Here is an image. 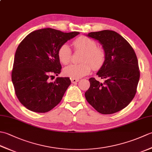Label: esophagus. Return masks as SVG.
<instances>
[{
  "label": "esophagus",
  "mask_w": 152,
  "mask_h": 152,
  "mask_svg": "<svg viewBox=\"0 0 152 152\" xmlns=\"http://www.w3.org/2000/svg\"><path fill=\"white\" fill-rule=\"evenodd\" d=\"M78 81H79V79H78V78H72V79H71V82H72V83H76Z\"/></svg>",
  "instance_id": "esophagus-1"
}]
</instances>
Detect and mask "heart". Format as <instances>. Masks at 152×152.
<instances>
[{
    "instance_id": "heart-1",
    "label": "heart",
    "mask_w": 152,
    "mask_h": 152,
    "mask_svg": "<svg viewBox=\"0 0 152 152\" xmlns=\"http://www.w3.org/2000/svg\"><path fill=\"white\" fill-rule=\"evenodd\" d=\"M76 51L83 52L80 64H72L63 70L64 74L71 78H80L88 74L91 70H98L105 61V52L102 48L97 47L95 40L86 37H80L73 42ZM72 51L66 44L62 45L58 51V57L62 63L66 64L70 62ZM92 66H91V65Z\"/></svg>"
}]
</instances>
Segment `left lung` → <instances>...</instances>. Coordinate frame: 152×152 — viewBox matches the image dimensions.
I'll list each match as a JSON object with an SVG mask.
<instances>
[{
    "instance_id": "1",
    "label": "left lung",
    "mask_w": 152,
    "mask_h": 152,
    "mask_svg": "<svg viewBox=\"0 0 152 152\" xmlns=\"http://www.w3.org/2000/svg\"><path fill=\"white\" fill-rule=\"evenodd\" d=\"M86 36L102 45L105 61L96 73L104 83L89 78L86 99L101 114H114L125 108L136 94L140 78L136 53L129 43L115 31L91 32Z\"/></svg>"
}]
</instances>
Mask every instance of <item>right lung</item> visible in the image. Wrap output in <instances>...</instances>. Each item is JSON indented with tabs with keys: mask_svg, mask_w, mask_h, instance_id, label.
<instances>
[{
	"mask_svg": "<svg viewBox=\"0 0 152 152\" xmlns=\"http://www.w3.org/2000/svg\"><path fill=\"white\" fill-rule=\"evenodd\" d=\"M46 28L28 34L16 50L12 80L19 102L31 111L49 112L61 102L70 85L68 77H57L61 65L58 57L60 47L79 34Z\"/></svg>",
	"mask_w": 152,
	"mask_h": 152,
	"instance_id": "1",
	"label": "right lung"
}]
</instances>
